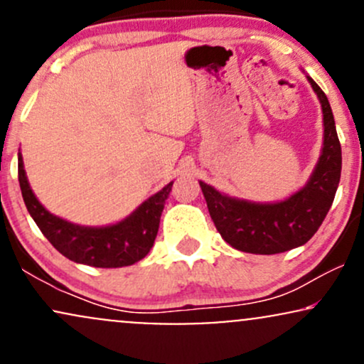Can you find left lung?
Returning a JSON list of instances; mask_svg holds the SVG:
<instances>
[{"instance_id":"1","label":"left lung","mask_w":364,"mask_h":364,"mask_svg":"<svg viewBox=\"0 0 364 364\" xmlns=\"http://www.w3.org/2000/svg\"><path fill=\"white\" fill-rule=\"evenodd\" d=\"M323 112V147L310 181L289 198L257 203L217 191L200 181L217 231L225 243L246 253L274 255L298 248L318 231L341 181L342 152L336 121L325 92L306 77Z\"/></svg>"}]
</instances>
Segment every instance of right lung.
I'll return each mask as SVG.
<instances>
[{"mask_svg": "<svg viewBox=\"0 0 364 364\" xmlns=\"http://www.w3.org/2000/svg\"><path fill=\"white\" fill-rule=\"evenodd\" d=\"M18 181L25 207L49 243L72 262L101 269L133 265L150 252L173 186L171 181L118 224L89 228L60 219L41 205L25 176L22 156H18Z\"/></svg>", "mask_w": 364, "mask_h": 364, "instance_id": "obj_1", "label": "right lung"}]
</instances>
